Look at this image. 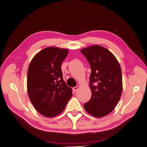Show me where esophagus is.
<instances>
[{"instance_id":"esophagus-1","label":"esophagus","mask_w":147,"mask_h":147,"mask_svg":"<svg viewBox=\"0 0 147 147\" xmlns=\"http://www.w3.org/2000/svg\"><path fill=\"white\" fill-rule=\"evenodd\" d=\"M78 88H79V87H78V86H76V87H74L73 88V90L74 91H76L78 90Z\"/></svg>"}]
</instances>
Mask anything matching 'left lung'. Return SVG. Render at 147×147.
<instances>
[{
  "mask_svg": "<svg viewBox=\"0 0 147 147\" xmlns=\"http://www.w3.org/2000/svg\"><path fill=\"white\" fill-rule=\"evenodd\" d=\"M80 51L91 69L90 87L92 95L84 108L93 117H103L113 111L121 97V67L113 53L101 46H91Z\"/></svg>",
  "mask_w": 147,
  "mask_h": 147,
  "instance_id": "1",
  "label": "left lung"
}]
</instances>
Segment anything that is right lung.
<instances>
[{
	"mask_svg": "<svg viewBox=\"0 0 147 147\" xmlns=\"http://www.w3.org/2000/svg\"><path fill=\"white\" fill-rule=\"evenodd\" d=\"M69 50L46 47L34 56L28 70L27 89L36 110L46 117L60 114L72 97V89L63 80L61 65Z\"/></svg>",
	"mask_w": 147,
	"mask_h": 147,
	"instance_id": "add662e5",
	"label": "right lung"
}]
</instances>
